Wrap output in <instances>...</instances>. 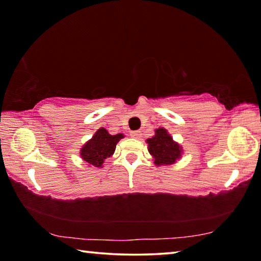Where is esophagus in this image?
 I'll return each instance as SVG.
<instances>
[{"label": "esophagus", "mask_w": 261, "mask_h": 261, "mask_svg": "<svg viewBox=\"0 0 261 261\" xmlns=\"http://www.w3.org/2000/svg\"><path fill=\"white\" fill-rule=\"evenodd\" d=\"M130 136L132 137V138L140 139V137H141V132H140V131H138V130H136V131H131Z\"/></svg>", "instance_id": "1"}]
</instances>
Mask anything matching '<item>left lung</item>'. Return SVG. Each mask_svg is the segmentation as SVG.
<instances>
[{
    "instance_id": "8db88e82",
    "label": "left lung",
    "mask_w": 261,
    "mask_h": 261,
    "mask_svg": "<svg viewBox=\"0 0 261 261\" xmlns=\"http://www.w3.org/2000/svg\"><path fill=\"white\" fill-rule=\"evenodd\" d=\"M148 151L155 159L154 163L160 165H171L180 156V147L167 134V130L160 127L155 130V135L147 139Z\"/></svg>"
}]
</instances>
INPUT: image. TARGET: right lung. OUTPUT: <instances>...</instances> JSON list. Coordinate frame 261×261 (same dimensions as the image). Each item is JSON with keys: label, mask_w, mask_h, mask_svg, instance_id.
Here are the masks:
<instances>
[{"label": "right lung", "mask_w": 261, "mask_h": 261, "mask_svg": "<svg viewBox=\"0 0 261 261\" xmlns=\"http://www.w3.org/2000/svg\"><path fill=\"white\" fill-rule=\"evenodd\" d=\"M122 138V134L112 136L108 134L107 130L101 127L95 132L93 138L84 145L81 155L88 165L101 167L106 159L113 155L117 143Z\"/></svg>", "instance_id": "obj_1"}]
</instances>
